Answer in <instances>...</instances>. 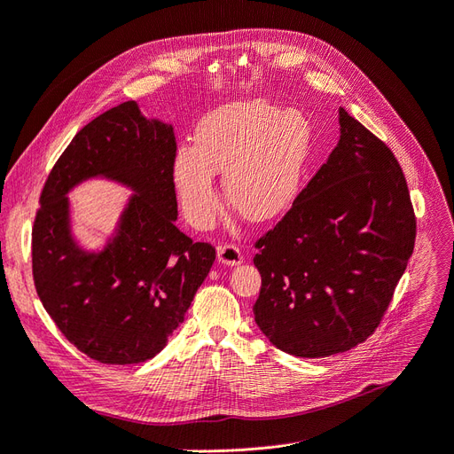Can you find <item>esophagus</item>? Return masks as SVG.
<instances>
[{
	"label": "esophagus",
	"instance_id": "34e87169",
	"mask_svg": "<svg viewBox=\"0 0 454 454\" xmlns=\"http://www.w3.org/2000/svg\"><path fill=\"white\" fill-rule=\"evenodd\" d=\"M216 260H218V263L233 267V265H239L243 262V254L236 245H221L216 248Z\"/></svg>",
	"mask_w": 454,
	"mask_h": 454
}]
</instances>
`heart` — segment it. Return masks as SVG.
I'll list each match as a JSON object with an SVG mask.
<instances>
[{"label":"heart","mask_w":454,"mask_h":454,"mask_svg":"<svg viewBox=\"0 0 454 454\" xmlns=\"http://www.w3.org/2000/svg\"><path fill=\"white\" fill-rule=\"evenodd\" d=\"M310 129L295 110L267 100H238L209 112L192 147H179L172 179L189 223L207 228L218 211L213 176H223L228 206L262 224L286 211L303 179Z\"/></svg>","instance_id":"obj_1"}]
</instances>
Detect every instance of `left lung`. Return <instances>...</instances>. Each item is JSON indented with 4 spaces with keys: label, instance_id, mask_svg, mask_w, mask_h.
<instances>
[{
    "label": "left lung",
    "instance_id": "left-lung-1",
    "mask_svg": "<svg viewBox=\"0 0 454 454\" xmlns=\"http://www.w3.org/2000/svg\"><path fill=\"white\" fill-rule=\"evenodd\" d=\"M340 138L282 221L256 241L260 331L295 357H329L380 325L415 243L393 151L339 110Z\"/></svg>",
    "mask_w": 454,
    "mask_h": 454
}]
</instances>
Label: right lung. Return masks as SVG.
I'll list each match as a JSON object with an SVG mask.
<instances>
[{
    "instance_id": "add662e5",
    "label": "right lung",
    "mask_w": 454,
    "mask_h": 454,
    "mask_svg": "<svg viewBox=\"0 0 454 454\" xmlns=\"http://www.w3.org/2000/svg\"><path fill=\"white\" fill-rule=\"evenodd\" d=\"M174 127L149 120L134 100L83 127L50 172L31 231L33 280L67 340L106 364L155 357L179 327L215 262V248L176 226ZM133 194L98 251L72 236L66 198L88 178Z\"/></svg>"
}]
</instances>
